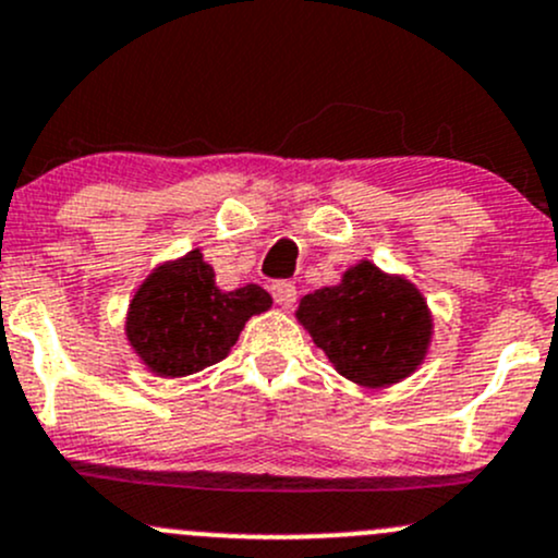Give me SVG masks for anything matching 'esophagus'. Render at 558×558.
I'll return each mask as SVG.
<instances>
[{"instance_id":"1","label":"esophagus","mask_w":558,"mask_h":558,"mask_svg":"<svg viewBox=\"0 0 558 558\" xmlns=\"http://www.w3.org/2000/svg\"><path fill=\"white\" fill-rule=\"evenodd\" d=\"M272 296L275 302L280 304V307H294L296 302V286L291 283V280H278V283H272Z\"/></svg>"}]
</instances>
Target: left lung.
<instances>
[{"instance_id": "8db88e82", "label": "left lung", "mask_w": 558, "mask_h": 558, "mask_svg": "<svg viewBox=\"0 0 558 558\" xmlns=\"http://www.w3.org/2000/svg\"><path fill=\"white\" fill-rule=\"evenodd\" d=\"M296 320L344 379L372 390L412 377L433 339L417 286L368 259L344 269L337 286L302 296Z\"/></svg>"}]
</instances>
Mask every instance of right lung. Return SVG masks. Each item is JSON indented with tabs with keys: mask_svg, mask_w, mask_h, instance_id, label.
<instances>
[{
	"mask_svg": "<svg viewBox=\"0 0 558 558\" xmlns=\"http://www.w3.org/2000/svg\"><path fill=\"white\" fill-rule=\"evenodd\" d=\"M272 296L262 286L221 291L201 248L151 269L133 294L125 337L151 374L186 377L230 355L254 315L267 313Z\"/></svg>",
	"mask_w": 558,
	"mask_h": 558,
	"instance_id": "add662e5",
	"label": "right lung"
}]
</instances>
